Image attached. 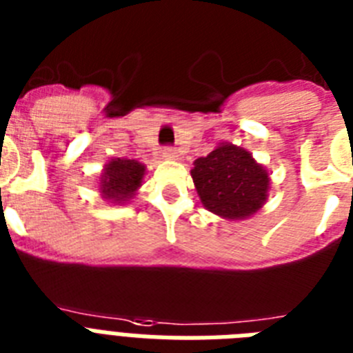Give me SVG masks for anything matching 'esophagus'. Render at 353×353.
I'll list each match as a JSON object with an SVG mask.
<instances>
[{"instance_id": "esophagus-1", "label": "esophagus", "mask_w": 353, "mask_h": 353, "mask_svg": "<svg viewBox=\"0 0 353 353\" xmlns=\"http://www.w3.org/2000/svg\"><path fill=\"white\" fill-rule=\"evenodd\" d=\"M163 157H166V159H177L179 155H177L176 148H172V146H166V148L163 150Z\"/></svg>"}]
</instances>
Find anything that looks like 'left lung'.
<instances>
[{"instance_id":"obj_1","label":"left lung","mask_w":353,"mask_h":353,"mask_svg":"<svg viewBox=\"0 0 353 353\" xmlns=\"http://www.w3.org/2000/svg\"><path fill=\"white\" fill-rule=\"evenodd\" d=\"M199 199L207 210L225 220H245L268 199L269 176L247 150L221 143L190 170Z\"/></svg>"}]
</instances>
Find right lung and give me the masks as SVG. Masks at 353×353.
<instances>
[{
	"instance_id": "1",
	"label": "right lung",
	"mask_w": 353,
	"mask_h": 353,
	"mask_svg": "<svg viewBox=\"0 0 353 353\" xmlns=\"http://www.w3.org/2000/svg\"><path fill=\"white\" fill-rule=\"evenodd\" d=\"M146 166L135 159H112L104 165V172L101 176L102 198L110 203H124L132 199L137 192V188L143 185V177Z\"/></svg>"
}]
</instances>
